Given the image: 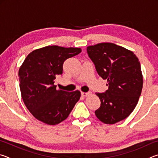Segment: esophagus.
<instances>
[{"label":"esophagus","instance_id":"esophagus-1","mask_svg":"<svg viewBox=\"0 0 158 158\" xmlns=\"http://www.w3.org/2000/svg\"><path fill=\"white\" fill-rule=\"evenodd\" d=\"M90 94H91V93H90V92H88V93L81 92V95L84 96V97H86V96H89Z\"/></svg>","mask_w":158,"mask_h":158}]
</instances>
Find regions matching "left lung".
I'll use <instances>...</instances> for the list:
<instances>
[{
	"label": "left lung",
	"mask_w": 158,
	"mask_h": 158,
	"mask_svg": "<svg viewBox=\"0 0 158 158\" xmlns=\"http://www.w3.org/2000/svg\"><path fill=\"white\" fill-rule=\"evenodd\" d=\"M89 58L108 90L96 93L101 102L95 111L105 124L123 121L137 106L143 87L140 63L132 52L114 43L103 42L87 47Z\"/></svg>",
	"instance_id": "obj_1"
}]
</instances>
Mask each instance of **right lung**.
Instances as JSON below:
<instances>
[{"label": "right lung", "mask_w": 158, "mask_h": 158, "mask_svg": "<svg viewBox=\"0 0 158 158\" xmlns=\"http://www.w3.org/2000/svg\"><path fill=\"white\" fill-rule=\"evenodd\" d=\"M81 52L80 48L47 46L31 52L21 65L19 79L21 97L38 121L50 125L60 123L79 101V90H57L54 80L63 74L64 61Z\"/></svg>", "instance_id": "right-lung-1"}]
</instances>
